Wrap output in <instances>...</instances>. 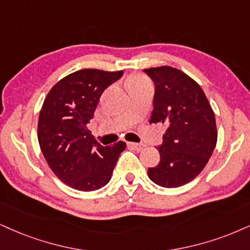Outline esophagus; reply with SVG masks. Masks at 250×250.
Wrapping results in <instances>:
<instances>
[{
    "mask_svg": "<svg viewBox=\"0 0 250 250\" xmlns=\"http://www.w3.org/2000/svg\"><path fill=\"white\" fill-rule=\"evenodd\" d=\"M128 146L131 147V148H133L134 150H137V152H140V150H143L145 148V145L143 144H135V143H128Z\"/></svg>",
    "mask_w": 250,
    "mask_h": 250,
    "instance_id": "esophagus-1",
    "label": "esophagus"
}]
</instances>
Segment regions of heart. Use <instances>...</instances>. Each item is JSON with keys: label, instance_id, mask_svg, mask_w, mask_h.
Segmentation results:
<instances>
[{"label": "heart", "instance_id": "b5f03b06", "mask_svg": "<svg viewBox=\"0 0 250 250\" xmlns=\"http://www.w3.org/2000/svg\"><path fill=\"white\" fill-rule=\"evenodd\" d=\"M137 81H143V79H140V78H134V79H132L131 82H137Z\"/></svg>", "mask_w": 250, "mask_h": 250}]
</instances>
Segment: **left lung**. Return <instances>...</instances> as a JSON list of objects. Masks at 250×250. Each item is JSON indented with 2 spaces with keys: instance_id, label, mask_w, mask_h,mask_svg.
Wrapping results in <instances>:
<instances>
[{
  "instance_id": "8db88e82",
  "label": "left lung",
  "mask_w": 250,
  "mask_h": 250,
  "mask_svg": "<svg viewBox=\"0 0 250 250\" xmlns=\"http://www.w3.org/2000/svg\"><path fill=\"white\" fill-rule=\"evenodd\" d=\"M154 83L152 123L167 126L158 147L160 162L148 177L163 188H178L202 172L217 145L214 112L203 89L169 66L144 69Z\"/></svg>"
}]
</instances>
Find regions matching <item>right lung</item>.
Masks as SVG:
<instances>
[{
	"label": "right lung",
	"mask_w": 250,
	"mask_h": 250,
	"mask_svg": "<svg viewBox=\"0 0 250 250\" xmlns=\"http://www.w3.org/2000/svg\"><path fill=\"white\" fill-rule=\"evenodd\" d=\"M123 74L78 70L60 80L45 98L38 120L40 149L52 171L73 189L95 191L106 186L126 148L124 141L102 146L87 127L101 95Z\"/></svg>",
	"instance_id": "add662e5"
}]
</instances>
